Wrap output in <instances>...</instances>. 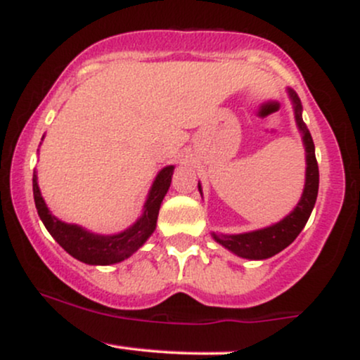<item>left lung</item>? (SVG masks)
Returning <instances> with one entry per match:
<instances>
[{
    "label": "left lung",
    "instance_id": "8db88e82",
    "mask_svg": "<svg viewBox=\"0 0 360 360\" xmlns=\"http://www.w3.org/2000/svg\"><path fill=\"white\" fill-rule=\"evenodd\" d=\"M288 93L292 101V106H295L296 125H298L301 135H303L304 150H307V181H304V189L303 194H301L300 203L296 205V208L292 210L286 218L274 223V225L266 226V229L260 230H254V232L237 235L213 233V238L220 243V245L243 259H269L272 255L278 254V252L286 249L289 243L298 237L301 230L304 229L318 196V181H320V174H318V162L315 157V143H313L311 134H309L303 118H301V110L303 108H301L298 94L292 89H288ZM198 189H200L201 193L200 183H198Z\"/></svg>",
    "mask_w": 360,
    "mask_h": 360
}]
</instances>
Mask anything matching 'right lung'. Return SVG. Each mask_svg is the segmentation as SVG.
<instances>
[{
  "instance_id": "right-lung-1",
  "label": "right lung",
  "mask_w": 360,
  "mask_h": 360,
  "mask_svg": "<svg viewBox=\"0 0 360 360\" xmlns=\"http://www.w3.org/2000/svg\"><path fill=\"white\" fill-rule=\"evenodd\" d=\"M174 166L164 167L155 177L147 201L143 205V213L130 229L117 235H98L91 233L82 226L71 225V223L60 221L49 212L42 194H40L37 174L34 172V200L40 220L44 221L45 229L56 238V242L74 259L81 260L91 266H110L130 257L137 252L147 238L154 233L157 225V214H159L160 203L166 196L169 186H171Z\"/></svg>"
}]
</instances>
